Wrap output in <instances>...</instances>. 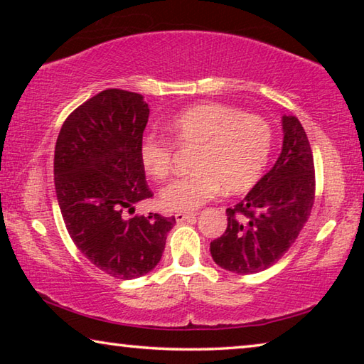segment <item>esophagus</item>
<instances>
[{"label": "esophagus", "mask_w": 364, "mask_h": 364, "mask_svg": "<svg viewBox=\"0 0 364 364\" xmlns=\"http://www.w3.org/2000/svg\"><path fill=\"white\" fill-rule=\"evenodd\" d=\"M175 220L178 223H184V221H194L196 220V213H183V212H178L175 215Z\"/></svg>", "instance_id": "obj_1"}]
</instances>
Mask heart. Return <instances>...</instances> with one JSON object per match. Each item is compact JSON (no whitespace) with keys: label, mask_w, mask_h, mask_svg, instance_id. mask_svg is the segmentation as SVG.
Listing matches in <instances>:
<instances>
[{"label":"heart","mask_w":364,"mask_h":364,"mask_svg":"<svg viewBox=\"0 0 364 364\" xmlns=\"http://www.w3.org/2000/svg\"><path fill=\"white\" fill-rule=\"evenodd\" d=\"M176 146H194L193 173L178 178L160 193V205L168 212L191 213L223 189L237 194L260 180L273 149L269 123L254 114L220 102L196 104L167 123ZM141 167L154 180L171 171L173 144L157 134L139 143Z\"/></svg>","instance_id":"1"}]
</instances>
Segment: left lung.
Masks as SVG:
<instances>
[{"mask_svg": "<svg viewBox=\"0 0 364 364\" xmlns=\"http://www.w3.org/2000/svg\"><path fill=\"white\" fill-rule=\"evenodd\" d=\"M282 149L250 193L226 208L223 236L210 242L218 267L254 274L279 260L305 226L315 202V164L297 117H282Z\"/></svg>", "mask_w": 364, "mask_h": 364, "instance_id": "obj_1", "label": "left lung"}]
</instances>
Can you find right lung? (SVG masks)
<instances>
[{
	"instance_id": "obj_1",
	"label": "right lung",
	"mask_w": 364,
	"mask_h": 364,
	"mask_svg": "<svg viewBox=\"0 0 364 364\" xmlns=\"http://www.w3.org/2000/svg\"><path fill=\"white\" fill-rule=\"evenodd\" d=\"M149 119L143 96L104 90L67 117L54 149V186L73 244L117 279H134L162 258L175 217L134 215L152 197L139 162Z\"/></svg>"
}]
</instances>
